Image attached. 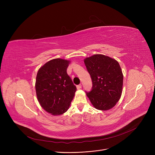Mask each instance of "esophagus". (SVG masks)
Here are the masks:
<instances>
[{"instance_id": "obj_1", "label": "esophagus", "mask_w": 155, "mask_h": 155, "mask_svg": "<svg viewBox=\"0 0 155 155\" xmlns=\"http://www.w3.org/2000/svg\"><path fill=\"white\" fill-rule=\"evenodd\" d=\"M77 89H80L81 88H82V85L80 84V85H77Z\"/></svg>"}]
</instances>
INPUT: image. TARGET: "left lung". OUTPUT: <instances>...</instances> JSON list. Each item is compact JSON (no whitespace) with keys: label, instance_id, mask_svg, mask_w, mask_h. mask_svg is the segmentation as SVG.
I'll return each instance as SVG.
<instances>
[{"label":"left lung","instance_id":"left-lung-1","mask_svg":"<svg viewBox=\"0 0 155 155\" xmlns=\"http://www.w3.org/2000/svg\"><path fill=\"white\" fill-rule=\"evenodd\" d=\"M91 75L92 87L87 95L94 107L107 110L119 101L123 85V74L119 63L103 54H94L84 60Z\"/></svg>","mask_w":155,"mask_h":155}]
</instances>
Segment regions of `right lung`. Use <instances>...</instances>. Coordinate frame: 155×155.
<instances>
[{
  "instance_id": "right-lung-1",
  "label": "right lung",
  "mask_w": 155,
  "mask_h": 155,
  "mask_svg": "<svg viewBox=\"0 0 155 155\" xmlns=\"http://www.w3.org/2000/svg\"><path fill=\"white\" fill-rule=\"evenodd\" d=\"M70 61L56 58L41 67L36 79L38 100L46 112L61 115L68 109L77 91L67 69Z\"/></svg>"
}]
</instances>
